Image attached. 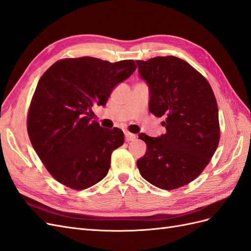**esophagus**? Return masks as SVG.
I'll return each instance as SVG.
<instances>
[{
	"label": "esophagus",
	"instance_id": "34e87169",
	"mask_svg": "<svg viewBox=\"0 0 251 251\" xmlns=\"http://www.w3.org/2000/svg\"><path fill=\"white\" fill-rule=\"evenodd\" d=\"M125 136H126V140L128 142V141H133L136 139V135L135 134H132L130 132H126L125 133Z\"/></svg>",
	"mask_w": 251,
	"mask_h": 251
}]
</instances>
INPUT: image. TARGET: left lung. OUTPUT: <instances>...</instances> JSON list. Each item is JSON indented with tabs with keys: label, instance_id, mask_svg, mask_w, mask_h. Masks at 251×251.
<instances>
[{
	"label": "left lung",
	"instance_id": "1",
	"mask_svg": "<svg viewBox=\"0 0 251 251\" xmlns=\"http://www.w3.org/2000/svg\"><path fill=\"white\" fill-rule=\"evenodd\" d=\"M150 87L149 109L164 117L160 137L139 134L147 153L137 160L141 176L171 191L194 181L206 168L219 146L218 104L209 82L185 60L157 56L137 60Z\"/></svg>",
	"mask_w": 251,
	"mask_h": 251
}]
</instances>
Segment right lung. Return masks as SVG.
<instances>
[{
	"label": "right lung",
	"instance_id": "1",
	"mask_svg": "<svg viewBox=\"0 0 251 251\" xmlns=\"http://www.w3.org/2000/svg\"><path fill=\"white\" fill-rule=\"evenodd\" d=\"M133 59L110 63L83 56L57 60L37 82L28 110L27 131L51 176L75 191L102 180L111 155L125 142L118 127L92 120L94 105H104L112 90L136 70Z\"/></svg>",
	"mask_w": 251,
	"mask_h": 251
}]
</instances>
